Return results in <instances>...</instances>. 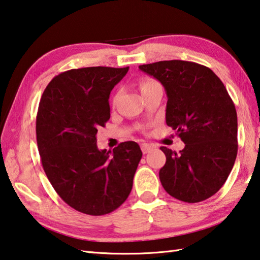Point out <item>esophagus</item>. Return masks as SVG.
Here are the masks:
<instances>
[{"mask_svg":"<svg viewBox=\"0 0 260 260\" xmlns=\"http://www.w3.org/2000/svg\"><path fill=\"white\" fill-rule=\"evenodd\" d=\"M141 149H142V152L145 154V153H149L150 152V151L151 150H152L153 148H152V146H151L150 144H142V145H141Z\"/></svg>","mask_w":260,"mask_h":260,"instance_id":"1","label":"esophagus"}]
</instances>
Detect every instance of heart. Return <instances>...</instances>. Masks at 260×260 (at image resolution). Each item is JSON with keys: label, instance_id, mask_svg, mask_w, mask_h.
Segmentation results:
<instances>
[{"label": "heart", "instance_id": "b5f03b06", "mask_svg": "<svg viewBox=\"0 0 260 260\" xmlns=\"http://www.w3.org/2000/svg\"><path fill=\"white\" fill-rule=\"evenodd\" d=\"M155 84H158V82H155L154 79H152V78H142L140 81V83H139L140 88H141V92L143 93L145 89L152 87L153 85H155Z\"/></svg>", "mask_w": 260, "mask_h": 260}]
</instances>
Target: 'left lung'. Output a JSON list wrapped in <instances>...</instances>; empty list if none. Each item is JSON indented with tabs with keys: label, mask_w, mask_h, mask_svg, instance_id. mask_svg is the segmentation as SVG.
Returning <instances> with one entry per match:
<instances>
[{
	"label": "left lung",
	"mask_w": 260,
	"mask_h": 260,
	"mask_svg": "<svg viewBox=\"0 0 260 260\" xmlns=\"http://www.w3.org/2000/svg\"><path fill=\"white\" fill-rule=\"evenodd\" d=\"M139 68L166 89V124L185 143L178 153L160 148L166 154L160 182L181 201L208 199L224 185L237 159L238 117L232 99L206 66L168 60Z\"/></svg>",
	"instance_id": "left-lung-1"
}]
</instances>
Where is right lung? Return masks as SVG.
I'll list each match as a JSON object with an SVG mask.
<instances>
[{
	"mask_svg": "<svg viewBox=\"0 0 260 260\" xmlns=\"http://www.w3.org/2000/svg\"><path fill=\"white\" fill-rule=\"evenodd\" d=\"M129 67H87L49 83L36 117L42 166L66 204L92 216L109 214L128 198L142 151L133 141L99 150L98 129L110 118L109 95Z\"/></svg>",
	"mask_w": 260,
	"mask_h": 260,
	"instance_id": "right-lung-1",
	"label": "right lung"
}]
</instances>
